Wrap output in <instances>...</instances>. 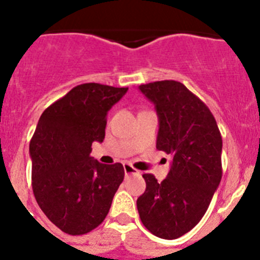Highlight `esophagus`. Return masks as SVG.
<instances>
[{
  "label": "esophagus",
  "mask_w": 260,
  "mask_h": 260,
  "mask_svg": "<svg viewBox=\"0 0 260 260\" xmlns=\"http://www.w3.org/2000/svg\"><path fill=\"white\" fill-rule=\"evenodd\" d=\"M123 169H125V174L126 176H132V174H137L138 171L135 169L134 167H132L130 164H125L123 165Z\"/></svg>",
  "instance_id": "1"
}]
</instances>
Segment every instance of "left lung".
I'll use <instances>...</instances> for the list:
<instances>
[{
  "mask_svg": "<svg viewBox=\"0 0 260 260\" xmlns=\"http://www.w3.org/2000/svg\"><path fill=\"white\" fill-rule=\"evenodd\" d=\"M139 89L158 116L156 148L173 161L161 182L143 174L138 212L156 237L176 240L201 221L221 181V134L207 105L181 82L158 80Z\"/></svg>",
  "mask_w": 260,
  "mask_h": 260,
  "instance_id": "left-lung-1",
  "label": "left lung"
}]
</instances>
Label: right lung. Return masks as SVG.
Returning <instances> with one entry per match:
<instances>
[{
	"label": "right lung",
	"mask_w": 260,
	"mask_h": 260,
	"mask_svg": "<svg viewBox=\"0 0 260 260\" xmlns=\"http://www.w3.org/2000/svg\"><path fill=\"white\" fill-rule=\"evenodd\" d=\"M127 87L84 83L47 108L29 142L32 190L48 219L71 236L98 228L122 183V164L89 156L105 138L107 113Z\"/></svg>",
	"instance_id": "obj_1"
}]
</instances>
